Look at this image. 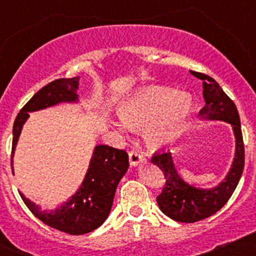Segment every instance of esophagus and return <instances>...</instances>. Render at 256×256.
Instances as JSON below:
<instances>
[{
    "label": "esophagus",
    "mask_w": 256,
    "mask_h": 256,
    "mask_svg": "<svg viewBox=\"0 0 256 256\" xmlns=\"http://www.w3.org/2000/svg\"><path fill=\"white\" fill-rule=\"evenodd\" d=\"M144 155L140 154L138 151H130V164L132 165V166H137V165H138L140 162H144Z\"/></svg>",
    "instance_id": "esophagus-1"
}]
</instances>
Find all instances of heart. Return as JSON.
Wrapping results in <instances>:
<instances>
[{"label":"heart","mask_w":256,"mask_h":256,"mask_svg":"<svg viewBox=\"0 0 256 256\" xmlns=\"http://www.w3.org/2000/svg\"><path fill=\"white\" fill-rule=\"evenodd\" d=\"M194 98L187 92L165 86H146L124 97L119 116L130 130H142L146 144L154 150L168 148L186 132L194 112ZM120 130L126 126L115 123Z\"/></svg>","instance_id":"1"}]
</instances>
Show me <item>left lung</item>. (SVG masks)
Listing matches in <instances>:
<instances>
[{"mask_svg": "<svg viewBox=\"0 0 256 256\" xmlns=\"http://www.w3.org/2000/svg\"><path fill=\"white\" fill-rule=\"evenodd\" d=\"M194 76L202 80V96L205 100V106L198 115L202 120H220L232 126L234 156L223 180L214 187L202 188L194 186L180 177L172 152L154 155L151 162L162 172L165 177L164 188L156 198L158 205L165 216L182 223H194L205 219L224 206L238 184L245 165L242 132L236 105L212 76L201 73H194Z\"/></svg>", "mask_w": 256, "mask_h": 256, "instance_id": "1", "label": "left lung"}]
</instances>
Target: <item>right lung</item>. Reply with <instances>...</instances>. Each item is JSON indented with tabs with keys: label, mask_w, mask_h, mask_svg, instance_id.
Masks as SVG:
<instances>
[{
	"label": "right lung",
	"mask_w": 256,
	"mask_h": 256,
	"mask_svg": "<svg viewBox=\"0 0 256 256\" xmlns=\"http://www.w3.org/2000/svg\"><path fill=\"white\" fill-rule=\"evenodd\" d=\"M79 76L56 79L37 92L18 114L12 126L11 168L20 133L29 112H40L60 104H78ZM130 168L128 154L124 150L97 144L90 165L76 194L54 209H42L19 191L22 201L40 222L69 234H84L100 227L110 214L116 187Z\"/></svg>",
	"instance_id": "1"
}]
</instances>
